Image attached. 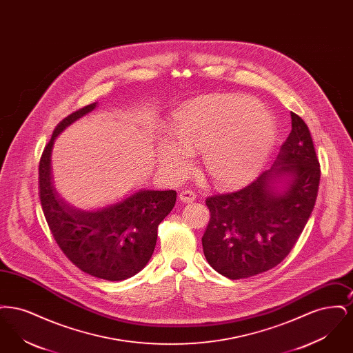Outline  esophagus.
Instances as JSON below:
<instances>
[{
	"mask_svg": "<svg viewBox=\"0 0 353 353\" xmlns=\"http://www.w3.org/2000/svg\"><path fill=\"white\" fill-rule=\"evenodd\" d=\"M180 201L185 202V203H189V202H193L196 200V194L192 192V190H183L179 196Z\"/></svg>",
	"mask_w": 353,
	"mask_h": 353,
	"instance_id": "34e87169",
	"label": "esophagus"
}]
</instances>
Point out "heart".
<instances>
[{"label": "heart", "instance_id": "1", "mask_svg": "<svg viewBox=\"0 0 353 353\" xmlns=\"http://www.w3.org/2000/svg\"><path fill=\"white\" fill-rule=\"evenodd\" d=\"M176 136L156 141L159 165L173 179L193 168L203 152V167L219 188L248 184L265 168L278 140V123L268 107L241 94L206 95L189 101L172 121Z\"/></svg>", "mask_w": 353, "mask_h": 353}]
</instances>
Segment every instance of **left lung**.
Here are the masks:
<instances>
[{
	"label": "left lung",
	"instance_id": "8db88e82",
	"mask_svg": "<svg viewBox=\"0 0 353 353\" xmlns=\"http://www.w3.org/2000/svg\"><path fill=\"white\" fill-rule=\"evenodd\" d=\"M270 169L252 184L206 199L210 219L202 235L209 265L229 279H242L279 265L295 246L318 197L319 160L301 117Z\"/></svg>",
	"mask_w": 353,
	"mask_h": 353
}]
</instances>
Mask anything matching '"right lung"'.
I'll list each match as a JSON object with an SVG mask.
<instances>
[{
    "instance_id": "right-lung-1",
    "label": "right lung",
    "mask_w": 353,
    "mask_h": 353,
    "mask_svg": "<svg viewBox=\"0 0 353 353\" xmlns=\"http://www.w3.org/2000/svg\"><path fill=\"white\" fill-rule=\"evenodd\" d=\"M97 103L70 114L54 130L39 160V199L54 239L68 259L88 275L124 281L145 268L156 246L157 228L176 203V190H139L99 210L71 206L57 192L51 174L54 140Z\"/></svg>"
}]
</instances>
